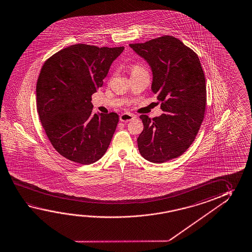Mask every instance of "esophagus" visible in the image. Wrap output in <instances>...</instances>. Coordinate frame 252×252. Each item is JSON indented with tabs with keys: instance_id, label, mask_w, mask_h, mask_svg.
I'll use <instances>...</instances> for the list:
<instances>
[{
	"instance_id": "34e87169",
	"label": "esophagus",
	"mask_w": 252,
	"mask_h": 252,
	"mask_svg": "<svg viewBox=\"0 0 252 252\" xmlns=\"http://www.w3.org/2000/svg\"><path fill=\"white\" fill-rule=\"evenodd\" d=\"M133 119H134L133 115L129 113V112H125V113L120 116V121H122V122H128V121H131Z\"/></svg>"
}]
</instances>
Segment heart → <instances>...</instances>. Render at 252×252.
<instances>
[{
    "label": "heart",
    "instance_id": "heart-1",
    "mask_svg": "<svg viewBox=\"0 0 252 252\" xmlns=\"http://www.w3.org/2000/svg\"><path fill=\"white\" fill-rule=\"evenodd\" d=\"M144 67L141 66V65H140V64H135V65H133V66L131 67V73L133 74V73H136L138 71L144 70Z\"/></svg>",
    "mask_w": 252,
    "mask_h": 252
}]
</instances>
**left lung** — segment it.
I'll use <instances>...</instances> for the list:
<instances>
[{"label": "left lung", "instance_id": "obj_1", "mask_svg": "<svg viewBox=\"0 0 252 252\" xmlns=\"http://www.w3.org/2000/svg\"><path fill=\"white\" fill-rule=\"evenodd\" d=\"M129 46L151 67V89L163 112L152 120L140 116L144 128L138 148L146 160L162 163L180 157L195 140L206 111L205 74L198 55L177 37Z\"/></svg>", "mask_w": 252, "mask_h": 252}]
</instances>
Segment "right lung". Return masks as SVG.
Wrapping results in <instances>:
<instances>
[{"instance_id":"add662e5","label":"right lung","mask_w":252,"mask_h":252,"mask_svg":"<svg viewBox=\"0 0 252 252\" xmlns=\"http://www.w3.org/2000/svg\"><path fill=\"white\" fill-rule=\"evenodd\" d=\"M124 49L77 44L59 51L42 66L37 113L51 144L66 159L91 164L106 152L119 115L93 113L91 95Z\"/></svg>"}]
</instances>
